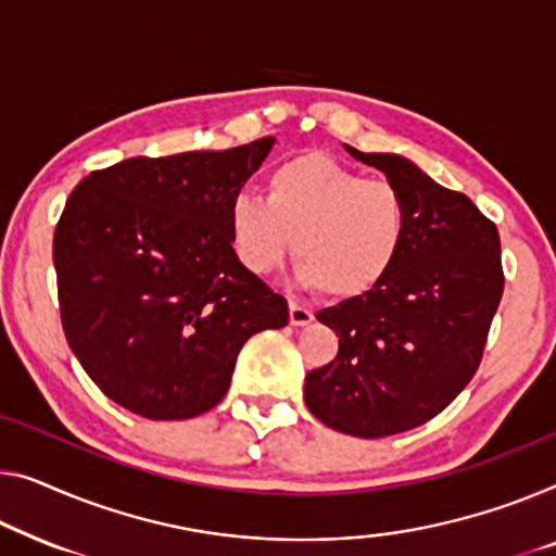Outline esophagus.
Wrapping results in <instances>:
<instances>
[{
  "label": "esophagus",
  "mask_w": 556,
  "mask_h": 556,
  "mask_svg": "<svg viewBox=\"0 0 556 556\" xmlns=\"http://www.w3.org/2000/svg\"><path fill=\"white\" fill-rule=\"evenodd\" d=\"M312 319H314V314L306 309V306L296 304V302L289 304V321H292V327H306V325H312Z\"/></svg>",
  "instance_id": "1"
}]
</instances>
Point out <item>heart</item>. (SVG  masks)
<instances>
[{"mask_svg": "<svg viewBox=\"0 0 556 556\" xmlns=\"http://www.w3.org/2000/svg\"><path fill=\"white\" fill-rule=\"evenodd\" d=\"M229 244L254 277L292 252L296 279L337 300H357L392 275L409 239L407 199L387 179H364L325 152L279 164L264 199L239 194L227 210Z\"/></svg>", "mask_w": 556, "mask_h": 556, "instance_id": "heart-1", "label": "heart"}]
</instances>
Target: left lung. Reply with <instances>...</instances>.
Instances as JSON below:
<instances>
[{"mask_svg":"<svg viewBox=\"0 0 556 556\" xmlns=\"http://www.w3.org/2000/svg\"><path fill=\"white\" fill-rule=\"evenodd\" d=\"M344 149L407 199L409 239L377 289L317 312L339 352L306 375L304 402L321 425L377 439L425 425L475 377L504 292L502 250L469 197L407 156Z\"/></svg>","mask_w":556,"mask_h":556,"instance_id":"8db88e82","label":"left lung"}]
</instances>
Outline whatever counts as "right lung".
Instances as JSON below:
<instances>
[{
  "label": "right lung",
  "mask_w": 556,
  "mask_h": 556,
  "mask_svg": "<svg viewBox=\"0 0 556 556\" xmlns=\"http://www.w3.org/2000/svg\"><path fill=\"white\" fill-rule=\"evenodd\" d=\"M277 139L131 156L74 187L54 231L70 350L147 419H192L227 394L237 354L289 306L237 262L227 210Z\"/></svg>",
  "instance_id": "obj_1"
}]
</instances>
